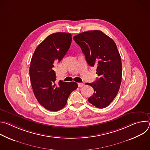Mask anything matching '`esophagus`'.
I'll return each mask as SVG.
<instances>
[{
  "mask_svg": "<svg viewBox=\"0 0 150 150\" xmlns=\"http://www.w3.org/2000/svg\"><path fill=\"white\" fill-rule=\"evenodd\" d=\"M78 85L79 87L81 88V87H82L83 86V83H81V82H79V83H78Z\"/></svg>",
  "mask_w": 150,
  "mask_h": 150,
  "instance_id": "1",
  "label": "esophagus"
}]
</instances>
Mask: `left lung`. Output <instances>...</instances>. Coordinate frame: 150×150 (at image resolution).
Segmentation results:
<instances>
[{
  "label": "left lung",
  "instance_id": "1",
  "mask_svg": "<svg viewBox=\"0 0 150 150\" xmlns=\"http://www.w3.org/2000/svg\"><path fill=\"white\" fill-rule=\"evenodd\" d=\"M90 67H96L98 78L88 85L94 89L88 101L99 109L108 107L116 96L122 80V62L115 41L99 30L74 37Z\"/></svg>",
  "mask_w": 150,
  "mask_h": 150
}]
</instances>
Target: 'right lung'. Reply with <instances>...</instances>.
<instances>
[{"instance_id": "right-lung-1", "label": "right lung", "mask_w": 150, "mask_h": 150, "mask_svg": "<svg viewBox=\"0 0 150 150\" xmlns=\"http://www.w3.org/2000/svg\"><path fill=\"white\" fill-rule=\"evenodd\" d=\"M72 35L56 33L49 35L36 48L31 58L30 76L35 97L38 103L50 111L65 107L70 94L78 87L75 82H56L54 68L68 51Z\"/></svg>"}]
</instances>
